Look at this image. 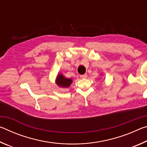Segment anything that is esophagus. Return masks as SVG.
Wrapping results in <instances>:
<instances>
[{"label": "esophagus", "instance_id": "34e87169", "mask_svg": "<svg viewBox=\"0 0 147 147\" xmlns=\"http://www.w3.org/2000/svg\"><path fill=\"white\" fill-rule=\"evenodd\" d=\"M87 76H88V75H87L86 74H82V75L80 76V77L81 78H86Z\"/></svg>", "mask_w": 147, "mask_h": 147}]
</instances>
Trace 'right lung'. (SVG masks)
<instances>
[{"instance_id": "obj_1", "label": "right lung", "mask_w": 147, "mask_h": 147, "mask_svg": "<svg viewBox=\"0 0 147 147\" xmlns=\"http://www.w3.org/2000/svg\"><path fill=\"white\" fill-rule=\"evenodd\" d=\"M73 82V79L67 78L65 77L63 74L58 73L56 79V84L59 88H68Z\"/></svg>"}]
</instances>
